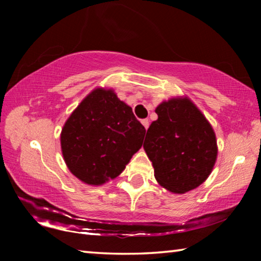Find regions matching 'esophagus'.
Instances as JSON below:
<instances>
[{
  "mask_svg": "<svg viewBox=\"0 0 261 261\" xmlns=\"http://www.w3.org/2000/svg\"><path fill=\"white\" fill-rule=\"evenodd\" d=\"M141 124H143L145 129L147 130V129H148V126H149V121L147 120V118H145V120L141 121Z\"/></svg>",
  "mask_w": 261,
  "mask_h": 261,
  "instance_id": "obj_1",
  "label": "esophagus"
}]
</instances>
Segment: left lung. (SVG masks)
<instances>
[{"instance_id": "obj_1", "label": "left lung", "mask_w": 261, "mask_h": 261, "mask_svg": "<svg viewBox=\"0 0 261 261\" xmlns=\"http://www.w3.org/2000/svg\"><path fill=\"white\" fill-rule=\"evenodd\" d=\"M158 120L149 125L144 149L158 183L174 193H185L204 183L218 155L210 122L187 96L163 101Z\"/></svg>"}]
</instances>
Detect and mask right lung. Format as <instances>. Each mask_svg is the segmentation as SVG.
Wrapping results in <instances>:
<instances>
[{
  "label": "right lung",
  "mask_w": 261,
  "mask_h": 261,
  "mask_svg": "<svg viewBox=\"0 0 261 261\" xmlns=\"http://www.w3.org/2000/svg\"><path fill=\"white\" fill-rule=\"evenodd\" d=\"M145 127L112 88H95L65 122L61 148L69 170L88 185L117 177L143 145Z\"/></svg>",
  "instance_id": "obj_1"
}]
</instances>
